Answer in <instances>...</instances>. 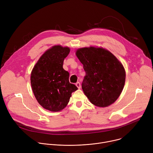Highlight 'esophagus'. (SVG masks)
Here are the masks:
<instances>
[{"instance_id":"1","label":"esophagus","mask_w":153,"mask_h":153,"mask_svg":"<svg viewBox=\"0 0 153 153\" xmlns=\"http://www.w3.org/2000/svg\"><path fill=\"white\" fill-rule=\"evenodd\" d=\"M76 86L77 87V88H78L79 89H80V87H81V85H80V82H77V83H76Z\"/></svg>"}]
</instances>
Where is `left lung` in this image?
<instances>
[{
	"label": "left lung",
	"mask_w": 153,
	"mask_h": 153,
	"mask_svg": "<svg viewBox=\"0 0 153 153\" xmlns=\"http://www.w3.org/2000/svg\"><path fill=\"white\" fill-rule=\"evenodd\" d=\"M76 55L86 73L82 88L90 102L102 108L114 103L125 82L126 73L121 62L102 47L78 48Z\"/></svg>",
	"instance_id": "left-lung-1"
}]
</instances>
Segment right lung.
I'll return each instance as SVG.
<instances>
[{"mask_svg": "<svg viewBox=\"0 0 153 153\" xmlns=\"http://www.w3.org/2000/svg\"><path fill=\"white\" fill-rule=\"evenodd\" d=\"M70 48L54 45L43 53L31 73V85L38 103L45 110L58 112L68 105L77 86L69 82V73L63 68Z\"/></svg>", "mask_w": 153, "mask_h": 153, "instance_id": "1", "label": "right lung"}]
</instances>
